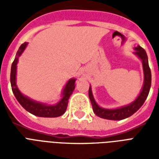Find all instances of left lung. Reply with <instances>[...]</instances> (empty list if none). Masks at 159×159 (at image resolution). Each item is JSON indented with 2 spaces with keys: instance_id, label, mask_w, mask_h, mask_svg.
<instances>
[{
  "instance_id": "1",
  "label": "left lung",
  "mask_w": 159,
  "mask_h": 159,
  "mask_svg": "<svg viewBox=\"0 0 159 159\" xmlns=\"http://www.w3.org/2000/svg\"><path fill=\"white\" fill-rule=\"evenodd\" d=\"M134 49H135L134 53L141 59L142 65H143L144 85L140 95L138 96V98L134 101L133 103H131L127 107H121V108H118V109L109 110V109L101 108L97 105L95 100L93 99V94H92L91 88L89 87V96L90 101H91L92 107H93V112L96 114L98 117L109 120L124 119V118H127V117L132 116L134 112H136L141 107V106L143 105L145 100H147L149 91H150L151 83H152V73H151L150 67H149V65H148V59H147V52L140 46H138Z\"/></svg>"
}]
</instances>
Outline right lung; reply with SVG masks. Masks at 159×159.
<instances>
[{"mask_svg": "<svg viewBox=\"0 0 159 159\" xmlns=\"http://www.w3.org/2000/svg\"><path fill=\"white\" fill-rule=\"evenodd\" d=\"M27 43L25 42L20 46L19 51L17 52V55L19 57L23 51L25 50ZM18 57H16L13 60L11 67V75H10V81H11V86H12V93L16 97L17 100L19 104L22 106L27 111H29L33 115L37 117H57L61 116L66 112L68 100L70 96L71 95L73 90L75 89V81L76 79H70L66 83L65 89L63 92V98L59 103L55 106H46L43 104L37 103L33 100H30L27 97L24 96L22 93L19 92V90L16 85V69H17V63H18Z\"/></svg>", "mask_w": 159, "mask_h": 159, "instance_id": "1", "label": "right lung"}]
</instances>
